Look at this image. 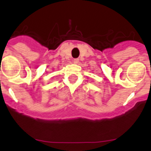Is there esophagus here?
Returning a JSON list of instances; mask_svg holds the SVG:
<instances>
[{
    "label": "esophagus",
    "instance_id": "34e87169",
    "mask_svg": "<svg viewBox=\"0 0 151 151\" xmlns=\"http://www.w3.org/2000/svg\"><path fill=\"white\" fill-rule=\"evenodd\" d=\"M73 62L75 64H78L79 62V59H73Z\"/></svg>",
    "mask_w": 151,
    "mask_h": 151
}]
</instances>
